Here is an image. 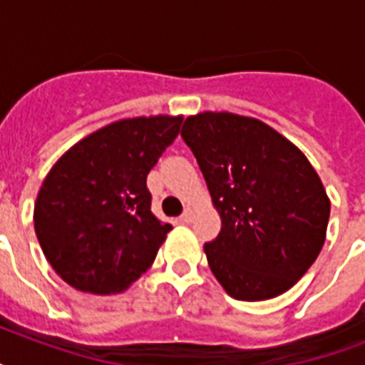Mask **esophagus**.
<instances>
[{
	"label": "esophagus",
	"instance_id": "1",
	"mask_svg": "<svg viewBox=\"0 0 365 365\" xmlns=\"http://www.w3.org/2000/svg\"><path fill=\"white\" fill-rule=\"evenodd\" d=\"M195 220V210L193 208H185V212L182 214V217H180V222L182 223H191Z\"/></svg>",
	"mask_w": 365,
	"mask_h": 365
}]
</instances>
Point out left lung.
I'll return each mask as SVG.
<instances>
[{
	"mask_svg": "<svg viewBox=\"0 0 365 365\" xmlns=\"http://www.w3.org/2000/svg\"><path fill=\"white\" fill-rule=\"evenodd\" d=\"M222 231L205 244L214 277L231 297L263 301L288 292L320 254L329 199L294 143L254 117L205 111L185 119Z\"/></svg>",
	"mask_w": 365,
	"mask_h": 365,
	"instance_id": "left-lung-1",
	"label": "left lung"
}]
</instances>
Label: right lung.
<instances>
[{
  "label": "right lung",
  "instance_id": "add662e5",
  "mask_svg": "<svg viewBox=\"0 0 365 365\" xmlns=\"http://www.w3.org/2000/svg\"><path fill=\"white\" fill-rule=\"evenodd\" d=\"M182 121L121 119L54 163L37 193L34 227L64 282L88 294H119L151 267L172 225L153 216L145 180Z\"/></svg>",
  "mask_w": 365,
  "mask_h": 365
}]
</instances>
